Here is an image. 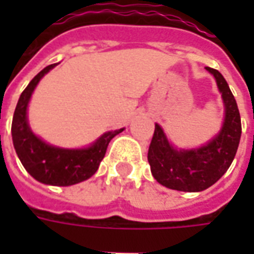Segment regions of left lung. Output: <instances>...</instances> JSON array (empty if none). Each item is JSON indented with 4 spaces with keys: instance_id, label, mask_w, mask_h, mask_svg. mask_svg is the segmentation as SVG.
Listing matches in <instances>:
<instances>
[{
    "instance_id": "left-lung-1",
    "label": "left lung",
    "mask_w": 254,
    "mask_h": 254,
    "mask_svg": "<svg viewBox=\"0 0 254 254\" xmlns=\"http://www.w3.org/2000/svg\"><path fill=\"white\" fill-rule=\"evenodd\" d=\"M212 74L224 106L223 125L218 134L198 148L178 149L169 141L160 125L155 124L149 144L151 173L160 185L181 191H201L212 187L233 163L241 138L238 106L224 77L216 69L207 67Z\"/></svg>"
}]
</instances>
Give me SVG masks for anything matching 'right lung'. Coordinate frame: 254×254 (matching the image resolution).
I'll return each mask as SVG.
<instances>
[{
  "mask_svg": "<svg viewBox=\"0 0 254 254\" xmlns=\"http://www.w3.org/2000/svg\"><path fill=\"white\" fill-rule=\"evenodd\" d=\"M54 66L57 64L41 70L20 95L12 121V140L21 165L36 181L53 187H70L94 176L105 158L110 140L121 133L124 127L103 133L85 148H61L38 137L31 130L27 109L38 83Z\"/></svg>",
  "mask_w": 254,
  "mask_h": 254,
  "instance_id": "1",
  "label": "right lung"
}]
</instances>
